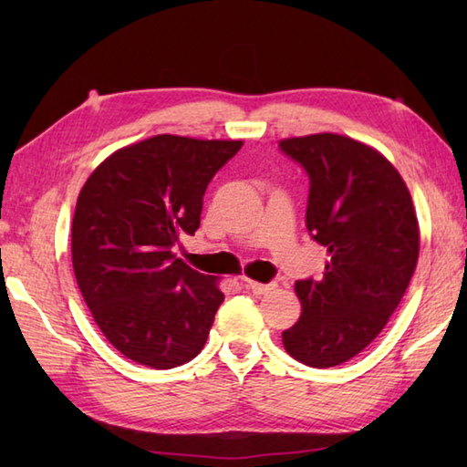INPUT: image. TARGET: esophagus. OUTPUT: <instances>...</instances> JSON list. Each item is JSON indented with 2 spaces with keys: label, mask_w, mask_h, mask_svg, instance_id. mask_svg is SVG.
Segmentation results:
<instances>
[{
  "label": "esophagus",
  "mask_w": 467,
  "mask_h": 467,
  "mask_svg": "<svg viewBox=\"0 0 467 467\" xmlns=\"http://www.w3.org/2000/svg\"><path fill=\"white\" fill-rule=\"evenodd\" d=\"M244 286L249 291H253L254 295H266L269 293L275 285H265V283H256V281H251V279H244Z\"/></svg>",
  "instance_id": "1"
}]
</instances>
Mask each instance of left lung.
<instances>
[{
  "mask_svg": "<svg viewBox=\"0 0 467 467\" xmlns=\"http://www.w3.org/2000/svg\"><path fill=\"white\" fill-rule=\"evenodd\" d=\"M279 148L309 176L306 231L329 253L321 281L295 283L303 313L283 345L323 369L361 353L398 309L420 256L418 216L403 178L371 146L323 132Z\"/></svg>",
  "mask_w": 467,
  "mask_h": 467,
  "instance_id": "8db88e82",
  "label": "left lung"
}]
</instances>
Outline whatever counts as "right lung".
Here are the masks:
<instances>
[{"label": "right lung", "instance_id": "add662e5", "mask_svg": "<svg viewBox=\"0 0 467 467\" xmlns=\"http://www.w3.org/2000/svg\"><path fill=\"white\" fill-rule=\"evenodd\" d=\"M241 146L158 134L108 156L82 186L74 275L96 325L128 359L172 369L202 351L224 295L172 246L201 226L206 186Z\"/></svg>", "mask_w": 467, "mask_h": 467}]
</instances>
